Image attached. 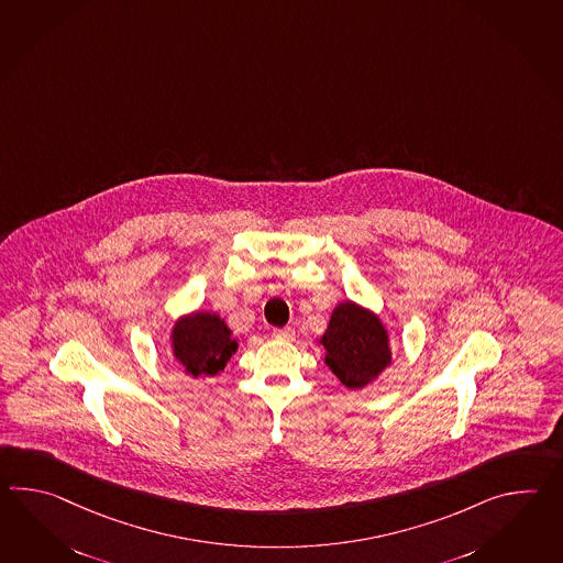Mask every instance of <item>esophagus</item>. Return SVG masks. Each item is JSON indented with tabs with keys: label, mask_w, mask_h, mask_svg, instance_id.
Listing matches in <instances>:
<instances>
[{
	"label": "esophagus",
	"mask_w": 563,
	"mask_h": 563,
	"mask_svg": "<svg viewBox=\"0 0 563 563\" xmlns=\"http://www.w3.org/2000/svg\"><path fill=\"white\" fill-rule=\"evenodd\" d=\"M273 338L280 339V341H292L295 339V329L292 327H285V329H275Z\"/></svg>",
	"instance_id": "esophagus-1"
}]
</instances>
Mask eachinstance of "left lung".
Returning <instances> with one entry per match:
<instances>
[{
	"mask_svg": "<svg viewBox=\"0 0 563 563\" xmlns=\"http://www.w3.org/2000/svg\"><path fill=\"white\" fill-rule=\"evenodd\" d=\"M325 347V363L339 382L362 389L391 363L388 331L379 317L357 302H339L319 339Z\"/></svg>",
	"mask_w": 563,
	"mask_h": 563,
	"instance_id": "left-lung-1",
	"label": "left lung"
}]
</instances>
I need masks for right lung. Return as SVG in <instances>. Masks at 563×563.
Wrapping results in <instances>:
<instances>
[{
	"instance_id": "right-lung-1",
	"label": "right lung",
	"mask_w": 563,
	"mask_h": 563,
	"mask_svg": "<svg viewBox=\"0 0 563 563\" xmlns=\"http://www.w3.org/2000/svg\"><path fill=\"white\" fill-rule=\"evenodd\" d=\"M172 347L186 374L198 377L224 372L225 363L236 353L238 343L220 314L196 311L175 321Z\"/></svg>"
}]
</instances>
